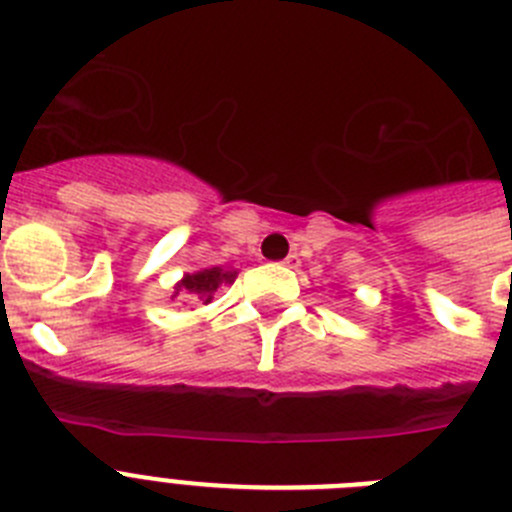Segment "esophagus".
Segmentation results:
<instances>
[{"label": "esophagus", "instance_id": "34e87169", "mask_svg": "<svg viewBox=\"0 0 512 512\" xmlns=\"http://www.w3.org/2000/svg\"><path fill=\"white\" fill-rule=\"evenodd\" d=\"M282 264H284V266H289V269H295V266L300 264V259H297V253H289V256H287V259L282 261Z\"/></svg>", "mask_w": 512, "mask_h": 512}]
</instances>
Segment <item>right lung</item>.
Returning <instances> with one entry per match:
<instances>
[{
  "mask_svg": "<svg viewBox=\"0 0 512 512\" xmlns=\"http://www.w3.org/2000/svg\"><path fill=\"white\" fill-rule=\"evenodd\" d=\"M235 271H223L220 266H212V269L197 271V274H187L182 282L176 284V295H187L192 302H212V295L217 292V287L223 282H233Z\"/></svg>",
  "mask_w": 512,
  "mask_h": 512,
  "instance_id": "obj_1",
  "label": "right lung"
}]
</instances>
